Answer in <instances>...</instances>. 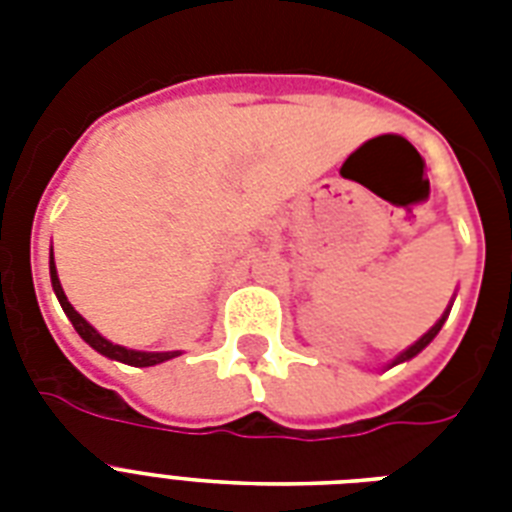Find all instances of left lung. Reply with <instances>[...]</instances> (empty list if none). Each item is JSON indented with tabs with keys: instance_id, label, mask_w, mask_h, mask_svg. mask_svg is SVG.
Wrapping results in <instances>:
<instances>
[{
	"instance_id": "left-lung-1",
	"label": "left lung",
	"mask_w": 512,
	"mask_h": 512,
	"mask_svg": "<svg viewBox=\"0 0 512 512\" xmlns=\"http://www.w3.org/2000/svg\"><path fill=\"white\" fill-rule=\"evenodd\" d=\"M449 311H452V305H449V308H446V311H444V316H441V319H438L436 324H433V327H430L428 332H425V335L420 337V340L414 342V345H409V348H406L404 353H398V356L393 358V361H390V366H396V364H404V361H409V358H414V356H417V353H422V350L428 348L430 342H433V337H436L438 332H441V327H444V321L449 319Z\"/></svg>"
}]
</instances>
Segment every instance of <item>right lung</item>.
I'll use <instances>...</instances> for the list:
<instances>
[{
    "label": "right lung",
    "mask_w": 512,
    "mask_h": 512,
    "mask_svg": "<svg viewBox=\"0 0 512 512\" xmlns=\"http://www.w3.org/2000/svg\"><path fill=\"white\" fill-rule=\"evenodd\" d=\"M50 281H52V289H55V297H58L60 308L63 313L68 316V321L74 324V329L79 332L90 348H95L100 356L111 358V361H122V364H130V366H156L162 364V361H170V358L180 356V350H164V353H151V350H132V348H124V345H114L111 340L100 335L98 329L92 327L90 321L84 319L82 313L74 311V305L68 303L66 292L60 287V279H58V268H55V257L50 252Z\"/></svg>",
    "instance_id": "add662e5"
}]
</instances>
